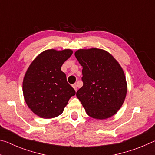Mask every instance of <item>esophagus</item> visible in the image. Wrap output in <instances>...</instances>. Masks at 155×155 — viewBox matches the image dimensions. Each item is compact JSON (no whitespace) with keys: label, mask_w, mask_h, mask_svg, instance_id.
<instances>
[{"label":"esophagus","mask_w":155,"mask_h":155,"mask_svg":"<svg viewBox=\"0 0 155 155\" xmlns=\"http://www.w3.org/2000/svg\"><path fill=\"white\" fill-rule=\"evenodd\" d=\"M72 87H73L74 89L75 90L76 92H77V85L75 83V84H74V85H72Z\"/></svg>","instance_id":"obj_1"}]
</instances>
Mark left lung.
Listing matches in <instances>:
<instances>
[{"mask_svg": "<svg viewBox=\"0 0 155 155\" xmlns=\"http://www.w3.org/2000/svg\"><path fill=\"white\" fill-rule=\"evenodd\" d=\"M83 67V85L77 97L90 117L105 119L114 115L124 104L127 82L118 61L102 49H80L74 53Z\"/></svg>", "mask_w": 155, "mask_h": 155, "instance_id": "8db88e82", "label": "left lung"}]
</instances>
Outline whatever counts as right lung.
<instances>
[{
  "instance_id": "right-lung-1",
  "label": "right lung",
  "mask_w": 155,
  "mask_h": 155,
  "mask_svg": "<svg viewBox=\"0 0 155 155\" xmlns=\"http://www.w3.org/2000/svg\"><path fill=\"white\" fill-rule=\"evenodd\" d=\"M70 49L41 52L29 65L23 81L25 101L34 114L43 119L61 114L76 92L67 82L61 66L72 56Z\"/></svg>"
}]
</instances>
